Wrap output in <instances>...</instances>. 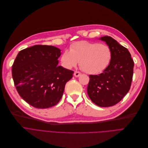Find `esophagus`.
<instances>
[{"instance_id":"esophagus-1","label":"esophagus","mask_w":148,"mask_h":148,"mask_svg":"<svg viewBox=\"0 0 148 148\" xmlns=\"http://www.w3.org/2000/svg\"><path fill=\"white\" fill-rule=\"evenodd\" d=\"M81 75V73L79 72H77V71H75L74 73V75L75 77H79Z\"/></svg>"}]
</instances>
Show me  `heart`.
Wrapping results in <instances>:
<instances>
[{
	"mask_svg": "<svg viewBox=\"0 0 148 148\" xmlns=\"http://www.w3.org/2000/svg\"><path fill=\"white\" fill-rule=\"evenodd\" d=\"M112 58L111 48L107 45L87 41L77 42L65 49L61 56L63 65L71 69L79 63L83 71L91 75L101 73L108 67Z\"/></svg>",
	"mask_w": 148,
	"mask_h": 148,
	"instance_id": "heart-1",
	"label": "heart"
}]
</instances>
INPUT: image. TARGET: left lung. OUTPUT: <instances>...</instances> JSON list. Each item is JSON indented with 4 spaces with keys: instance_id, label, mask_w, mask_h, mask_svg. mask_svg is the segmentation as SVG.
I'll return each instance as SVG.
<instances>
[{
    "instance_id": "8db88e82",
    "label": "left lung",
    "mask_w": 148,
    "mask_h": 148,
    "mask_svg": "<svg viewBox=\"0 0 148 148\" xmlns=\"http://www.w3.org/2000/svg\"><path fill=\"white\" fill-rule=\"evenodd\" d=\"M111 48L112 58L103 73L90 75L87 92L90 99L100 107L112 106L119 102L130 89L134 62L130 52L110 36L100 38Z\"/></svg>"
}]
</instances>
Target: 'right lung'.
Listing matches in <instances>:
<instances>
[{
    "instance_id": "add662e5",
    "label": "right lung",
    "mask_w": 148,
    "mask_h": 148,
    "mask_svg": "<svg viewBox=\"0 0 148 148\" xmlns=\"http://www.w3.org/2000/svg\"><path fill=\"white\" fill-rule=\"evenodd\" d=\"M61 50L36 45L20 51L12 67L14 85L21 98L38 109L53 107L62 98L73 71L58 66Z\"/></svg>"
}]
</instances>
